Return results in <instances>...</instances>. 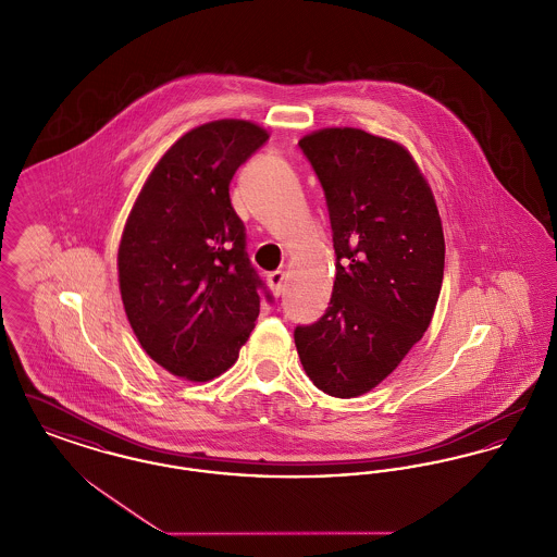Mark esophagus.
<instances>
[{
    "label": "esophagus",
    "instance_id": "34e87169",
    "mask_svg": "<svg viewBox=\"0 0 557 557\" xmlns=\"http://www.w3.org/2000/svg\"><path fill=\"white\" fill-rule=\"evenodd\" d=\"M267 282H269V286H271V290L275 292L277 296L282 294L284 290V282H286V273L282 271V269H277V271H271L269 275H267Z\"/></svg>",
    "mask_w": 557,
    "mask_h": 557
}]
</instances>
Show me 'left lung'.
Masks as SVG:
<instances>
[{
    "label": "left lung",
    "mask_w": 557,
    "mask_h": 557,
    "mask_svg": "<svg viewBox=\"0 0 557 557\" xmlns=\"http://www.w3.org/2000/svg\"><path fill=\"white\" fill-rule=\"evenodd\" d=\"M325 194L336 280L325 313L296 325L300 363L330 397H359L424 336L443 286L434 196L397 141L352 127L298 141Z\"/></svg>",
    "instance_id": "left-lung-1"
}]
</instances>
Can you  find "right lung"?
<instances>
[{
  "label": "right lung",
  "mask_w": 557,
  "mask_h": 557,
  "mask_svg": "<svg viewBox=\"0 0 557 557\" xmlns=\"http://www.w3.org/2000/svg\"><path fill=\"white\" fill-rule=\"evenodd\" d=\"M269 139L248 121H212L180 137L150 173L119 246L125 313L164 370L207 382L238 361L273 296L246 252L230 184Z\"/></svg>",
  "instance_id": "add662e5"
}]
</instances>
